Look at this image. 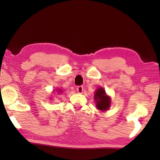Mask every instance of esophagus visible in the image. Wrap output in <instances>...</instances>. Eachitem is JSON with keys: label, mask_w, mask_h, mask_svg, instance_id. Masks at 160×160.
<instances>
[{"label": "esophagus", "mask_w": 160, "mask_h": 160, "mask_svg": "<svg viewBox=\"0 0 160 160\" xmlns=\"http://www.w3.org/2000/svg\"><path fill=\"white\" fill-rule=\"evenodd\" d=\"M83 90H84V89H83V87H82V86H79V87H77V91H78V93H82Z\"/></svg>", "instance_id": "obj_1"}]
</instances>
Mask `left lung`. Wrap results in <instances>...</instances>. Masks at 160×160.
<instances>
[{
    "label": "left lung",
    "instance_id": "obj_1",
    "mask_svg": "<svg viewBox=\"0 0 160 160\" xmlns=\"http://www.w3.org/2000/svg\"><path fill=\"white\" fill-rule=\"evenodd\" d=\"M94 100L98 110L104 112L110 108L111 104V98L107 94L103 87H99L95 91Z\"/></svg>",
    "mask_w": 160,
    "mask_h": 160
}]
</instances>
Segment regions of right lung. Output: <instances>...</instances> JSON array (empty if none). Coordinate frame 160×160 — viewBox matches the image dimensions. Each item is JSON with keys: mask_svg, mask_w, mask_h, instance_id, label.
Segmentation results:
<instances>
[{"mask_svg": "<svg viewBox=\"0 0 160 160\" xmlns=\"http://www.w3.org/2000/svg\"><path fill=\"white\" fill-rule=\"evenodd\" d=\"M56 92H57L58 93H62V90H61L60 89H57Z\"/></svg>", "mask_w": 160, "mask_h": 160, "instance_id": "add662e5", "label": "right lung"}]
</instances>
